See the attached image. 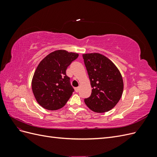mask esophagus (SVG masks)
Returning a JSON list of instances; mask_svg holds the SVG:
<instances>
[{
    "label": "esophagus",
    "instance_id": "1",
    "mask_svg": "<svg viewBox=\"0 0 157 157\" xmlns=\"http://www.w3.org/2000/svg\"><path fill=\"white\" fill-rule=\"evenodd\" d=\"M79 89H80V88H79V87H76V88H75L76 92H78V91H79Z\"/></svg>",
    "mask_w": 157,
    "mask_h": 157
}]
</instances>
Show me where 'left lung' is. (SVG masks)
<instances>
[{
  "label": "left lung",
  "instance_id": "obj_1",
  "mask_svg": "<svg viewBox=\"0 0 157 157\" xmlns=\"http://www.w3.org/2000/svg\"><path fill=\"white\" fill-rule=\"evenodd\" d=\"M82 57L92 88L91 96L84 99V103L96 113L110 111L123 92L124 84L119 70L102 54H85Z\"/></svg>",
  "mask_w": 157,
  "mask_h": 157
}]
</instances>
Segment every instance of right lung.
<instances>
[{
  "mask_svg": "<svg viewBox=\"0 0 157 157\" xmlns=\"http://www.w3.org/2000/svg\"><path fill=\"white\" fill-rule=\"evenodd\" d=\"M78 54L56 50L46 56L38 65L32 79V90L36 101L50 111L62 108L72 96L74 89L66 70Z\"/></svg>",
  "mask_w": 157,
  "mask_h": 157,
  "instance_id": "add662e5",
  "label": "right lung"
}]
</instances>
